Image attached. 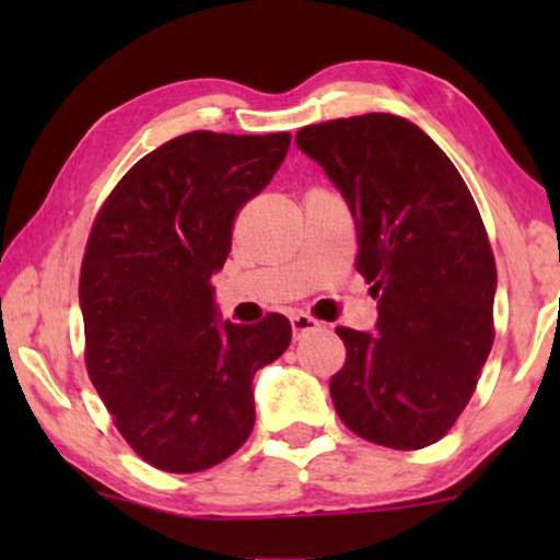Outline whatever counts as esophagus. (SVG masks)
Segmentation results:
<instances>
[{"mask_svg": "<svg viewBox=\"0 0 560 560\" xmlns=\"http://www.w3.org/2000/svg\"><path fill=\"white\" fill-rule=\"evenodd\" d=\"M289 320H291L293 336H296V338H301L303 334H311V330L324 328V324H320V320H316L314 316H308V314H293Z\"/></svg>", "mask_w": 560, "mask_h": 560, "instance_id": "esophagus-1", "label": "esophagus"}]
</instances>
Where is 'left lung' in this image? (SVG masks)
I'll use <instances>...</instances> for the list:
<instances>
[{
    "instance_id": "left-lung-1",
    "label": "left lung",
    "mask_w": 560,
    "mask_h": 560,
    "mask_svg": "<svg viewBox=\"0 0 560 560\" xmlns=\"http://www.w3.org/2000/svg\"><path fill=\"white\" fill-rule=\"evenodd\" d=\"M296 145L346 197L355 269L377 299V336L336 328V412L368 442L430 447L467 407L494 343L497 264L477 202L440 145L390 113L306 126Z\"/></svg>"
}]
</instances>
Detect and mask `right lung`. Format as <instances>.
Listing matches in <instances>:
<instances>
[{
  "mask_svg": "<svg viewBox=\"0 0 560 560\" xmlns=\"http://www.w3.org/2000/svg\"><path fill=\"white\" fill-rule=\"evenodd\" d=\"M289 145V132H185L140 158L93 220L83 358L122 440L155 469L202 471L240 450L254 428V373L291 343L287 316L220 324L212 299L234 217Z\"/></svg>",
  "mask_w": 560,
  "mask_h": 560,
  "instance_id": "obj_1",
  "label": "right lung"
}]
</instances>
